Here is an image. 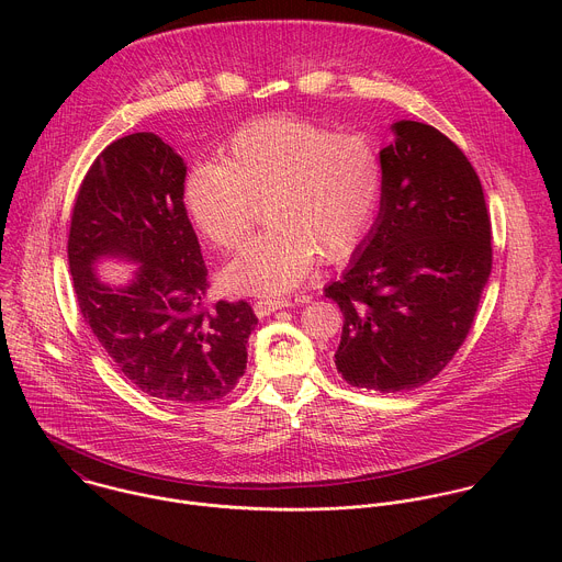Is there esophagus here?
I'll return each instance as SVG.
<instances>
[{
  "instance_id": "34e87169",
  "label": "esophagus",
  "mask_w": 562,
  "mask_h": 562,
  "mask_svg": "<svg viewBox=\"0 0 562 562\" xmlns=\"http://www.w3.org/2000/svg\"><path fill=\"white\" fill-rule=\"evenodd\" d=\"M284 306H291V302L284 300V297H267V300H258L254 304V311H256L258 317H267V315H271V313H276L278 308H284Z\"/></svg>"
}]
</instances>
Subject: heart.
Instances as JSON below:
<instances>
[{
    "label": "heart",
    "mask_w": 562,
    "mask_h": 562,
    "mask_svg": "<svg viewBox=\"0 0 562 562\" xmlns=\"http://www.w3.org/2000/svg\"><path fill=\"white\" fill-rule=\"evenodd\" d=\"M384 184L373 142L302 117H267L239 128L222 162H198L184 180V206L206 243L233 251L265 202L269 231L224 269L226 289L282 295L315 256L347 258L367 235Z\"/></svg>",
    "instance_id": "1"
}]
</instances>
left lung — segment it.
Segmentation results:
<instances>
[{
    "label": "left lung",
    "instance_id": "obj_1",
    "mask_svg": "<svg viewBox=\"0 0 562 562\" xmlns=\"http://www.w3.org/2000/svg\"><path fill=\"white\" fill-rule=\"evenodd\" d=\"M391 131L378 217L325 286L345 315L338 373L380 393L416 389L449 364L492 273L485 193L464 153L423 122Z\"/></svg>",
    "mask_w": 562,
    "mask_h": 562
}]
</instances>
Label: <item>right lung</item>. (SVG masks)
Masks as SVG:
<instances>
[{
  "instance_id": "right-lung-1",
  "label": "right lung",
  "mask_w": 562,
  "mask_h": 562,
  "mask_svg": "<svg viewBox=\"0 0 562 562\" xmlns=\"http://www.w3.org/2000/svg\"><path fill=\"white\" fill-rule=\"evenodd\" d=\"M184 159L162 137L126 135L89 169L68 233L87 325L139 391L171 407L231 393L258 325L245 300L204 306L206 267L184 209ZM102 259L138 269L126 285H111L97 276Z\"/></svg>"
}]
</instances>
